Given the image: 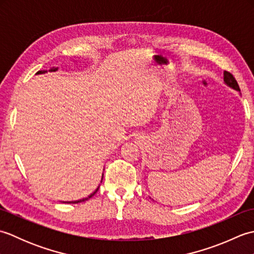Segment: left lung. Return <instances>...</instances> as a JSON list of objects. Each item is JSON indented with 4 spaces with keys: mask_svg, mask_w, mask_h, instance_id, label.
Listing matches in <instances>:
<instances>
[{
    "mask_svg": "<svg viewBox=\"0 0 254 254\" xmlns=\"http://www.w3.org/2000/svg\"><path fill=\"white\" fill-rule=\"evenodd\" d=\"M224 82H225L226 84H227V85L229 86V87L240 91L239 85H238V83H237V80H236V78L234 77V75L231 74V73H229V72H227V71L224 72Z\"/></svg>",
    "mask_w": 254,
    "mask_h": 254,
    "instance_id": "1",
    "label": "left lung"
}]
</instances>
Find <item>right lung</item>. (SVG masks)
I'll return each instance as SVG.
<instances>
[{"label": "right lung", "mask_w": 254, "mask_h": 254, "mask_svg": "<svg viewBox=\"0 0 254 254\" xmlns=\"http://www.w3.org/2000/svg\"><path fill=\"white\" fill-rule=\"evenodd\" d=\"M57 67H53V68H51L50 69V71H53V72H55V71H57ZM41 73H45V71L44 72H41V71H39V72H37V74H41ZM97 191H98V189H97V190L94 192V193H91L90 194V195L88 196V197H85V198H82V199H78V201H72V202H65V203H73V204H76V203H80V202H84V201H86V199H88V198H90L91 196H93V195H95V193L97 192Z\"/></svg>", "instance_id": "1"}]
</instances>
